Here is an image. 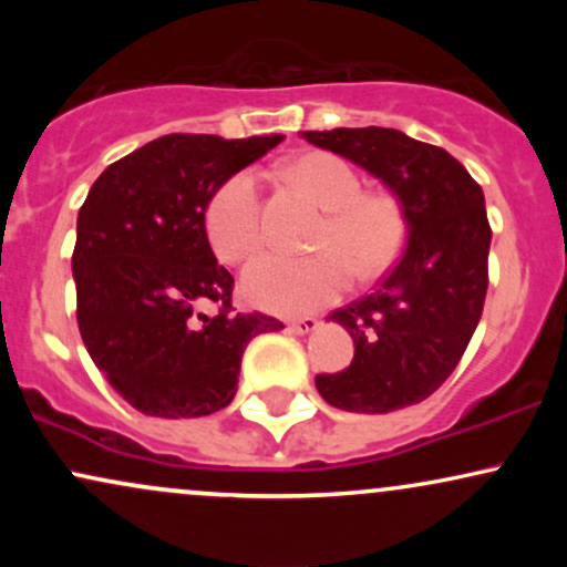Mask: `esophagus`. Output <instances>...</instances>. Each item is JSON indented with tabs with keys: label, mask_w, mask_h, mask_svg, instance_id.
I'll list each match as a JSON object with an SVG mask.
<instances>
[{
	"label": "esophagus",
	"mask_w": 567,
	"mask_h": 567,
	"mask_svg": "<svg viewBox=\"0 0 567 567\" xmlns=\"http://www.w3.org/2000/svg\"><path fill=\"white\" fill-rule=\"evenodd\" d=\"M317 324L320 322H317L315 317H298V320H292L288 324V330L296 336H303V333H311V330H317Z\"/></svg>",
	"instance_id": "esophagus-1"
}]
</instances>
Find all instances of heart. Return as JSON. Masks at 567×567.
I'll list each match as a JSON object with an SVG mask.
<instances>
[{"label": "heart", "mask_w": 567, "mask_h": 567, "mask_svg": "<svg viewBox=\"0 0 567 567\" xmlns=\"http://www.w3.org/2000/svg\"><path fill=\"white\" fill-rule=\"evenodd\" d=\"M288 175L328 210L311 243L320 252L261 256L245 269L243 292L264 309L301 315L336 301L351 285V275H383L405 245L408 218L396 194L362 192L360 173L336 154H303L290 162ZM205 231L226 264H243L261 250V184L256 173H234L213 192Z\"/></svg>", "instance_id": "b5f03b06"}]
</instances>
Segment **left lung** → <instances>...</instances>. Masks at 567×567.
I'll list each match as a JSON object with an SVG mask.
<instances>
[{
  "label": "left lung",
  "mask_w": 567,
  "mask_h": 567,
  "mask_svg": "<svg viewBox=\"0 0 567 567\" xmlns=\"http://www.w3.org/2000/svg\"><path fill=\"white\" fill-rule=\"evenodd\" d=\"M303 138L381 178L408 218L405 250L379 288L330 315L354 338V360L317 375V392L351 413L415 405L447 381L483 317L491 250L483 188L445 148L400 130H309Z\"/></svg>",
  "instance_id": "8db88e82"
}]
</instances>
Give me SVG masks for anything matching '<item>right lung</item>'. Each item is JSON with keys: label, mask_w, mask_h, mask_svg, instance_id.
I'll list each match as a JSON object with an SVG mask.
<instances>
[{"label": "right lung", "mask_w": 567, "mask_h": 567, "mask_svg": "<svg viewBox=\"0 0 567 567\" xmlns=\"http://www.w3.org/2000/svg\"><path fill=\"white\" fill-rule=\"evenodd\" d=\"M277 143L282 135H162L109 165L80 207L71 269L82 341L141 413L197 419L226 408L247 341L285 328L231 309L234 277L205 231L213 192ZM205 302L219 306L216 318L200 315Z\"/></svg>", "instance_id": "obj_1"}]
</instances>
